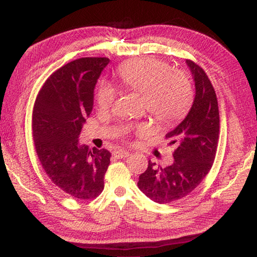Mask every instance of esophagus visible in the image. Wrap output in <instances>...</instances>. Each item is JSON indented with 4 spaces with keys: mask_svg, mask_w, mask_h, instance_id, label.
I'll list each match as a JSON object with an SVG mask.
<instances>
[{
    "mask_svg": "<svg viewBox=\"0 0 257 257\" xmlns=\"http://www.w3.org/2000/svg\"><path fill=\"white\" fill-rule=\"evenodd\" d=\"M113 156L116 159H122V158H127L129 156V152L127 151H122V150H116L113 152Z\"/></svg>",
    "mask_w": 257,
    "mask_h": 257,
    "instance_id": "obj_1",
    "label": "esophagus"
}]
</instances>
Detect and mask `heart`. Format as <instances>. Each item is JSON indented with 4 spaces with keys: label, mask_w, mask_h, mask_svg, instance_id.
Returning a JSON list of instances; mask_svg holds the SVG:
<instances>
[{
    "label": "heart",
    "mask_w": 257,
    "mask_h": 257,
    "mask_svg": "<svg viewBox=\"0 0 257 257\" xmlns=\"http://www.w3.org/2000/svg\"><path fill=\"white\" fill-rule=\"evenodd\" d=\"M116 77L123 89L142 94L143 106L160 123L180 120L193 103L194 93L188 76L171 70L165 61L151 56L125 61L116 69ZM115 97L114 87L102 84L96 93L98 110L111 108ZM138 129L145 132L146 125H139Z\"/></svg>",
    "instance_id": "heart-1"
}]
</instances>
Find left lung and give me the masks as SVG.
<instances>
[{
    "label": "left lung",
    "mask_w": 257,
    "mask_h": 257,
    "mask_svg": "<svg viewBox=\"0 0 257 257\" xmlns=\"http://www.w3.org/2000/svg\"><path fill=\"white\" fill-rule=\"evenodd\" d=\"M186 63L195 81L193 106L181 123L165 135L176 144L173 162L165 168L149 161L139 176L138 187L160 204L178 201L189 195L210 172L219 142L220 116L215 90L203 69L191 60Z\"/></svg>",
    "instance_id": "1"
}]
</instances>
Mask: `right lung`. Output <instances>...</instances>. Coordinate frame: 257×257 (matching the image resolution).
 <instances>
[{"instance_id":"right-lung-1","label":"right lung","mask_w":257,"mask_h":257,"mask_svg":"<svg viewBox=\"0 0 257 257\" xmlns=\"http://www.w3.org/2000/svg\"><path fill=\"white\" fill-rule=\"evenodd\" d=\"M107 58L71 61L47 78L33 110L38 160L51 181L76 199H94L104 189L110 164L107 150L79 145L82 124L94 105V88Z\"/></svg>"}]
</instances>
